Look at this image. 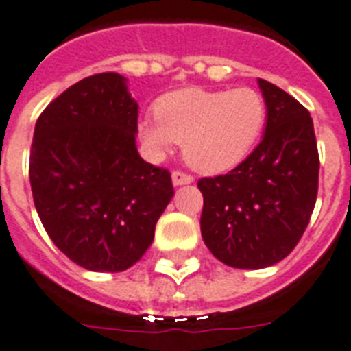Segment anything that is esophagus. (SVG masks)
Instances as JSON below:
<instances>
[{"mask_svg":"<svg viewBox=\"0 0 351 351\" xmlns=\"http://www.w3.org/2000/svg\"><path fill=\"white\" fill-rule=\"evenodd\" d=\"M172 182H173V186H181V184H190V182H193V178L190 176V173L176 170V172L172 173Z\"/></svg>","mask_w":351,"mask_h":351,"instance_id":"34e87169","label":"esophagus"}]
</instances>
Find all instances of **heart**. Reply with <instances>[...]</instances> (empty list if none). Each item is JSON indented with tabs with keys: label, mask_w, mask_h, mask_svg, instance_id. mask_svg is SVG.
<instances>
[{
	"label": "heart",
	"mask_w": 351,
	"mask_h": 351,
	"mask_svg": "<svg viewBox=\"0 0 351 351\" xmlns=\"http://www.w3.org/2000/svg\"><path fill=\"white\" fill-rule=\"evenodd\" d=\"M154 118L138 123V136L152 158H163L178 141L192 169L221 173L256 147L267 121V102L253 88H186L158 98Z\"/></svg>",
	"instance_id": "b5f03b06"
}]
</instances>
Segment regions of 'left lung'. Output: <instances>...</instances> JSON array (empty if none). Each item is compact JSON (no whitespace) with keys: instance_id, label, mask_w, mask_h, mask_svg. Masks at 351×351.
<instances>
[{"instance_id":"left-lung-1","label":"left lung","mask_w":351,"mask_h":351,"mask_svg":"<svg viewBox=\"0 0 351 351\" xmlns=\"http://www.w3.org/2000/svg\"><path fill=\"white\" fill-rule=\"evenodd\" d=\"M267 102L265 134L231 172L199 179L204 197L201 233L215 258L237 269L283 260L305 233L319 182L311 112L296 98L258 78Z\"/></svg>"}]
</instances>
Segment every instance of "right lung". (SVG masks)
Instances as JSON below:
<instances>
[{"instance_id": "obj_1", "label": "right lung", "mask_w": 351, "mask_h": 351, "mask_svg": "<svg viewBox=\"0 0 351 351\" xmlns=\"http://www.w3.org/2000/svg\"><path fill=\"white\" fill-rule=\"evenodd\" d=\"M136 134L138 104L118 73L82 78L37 118L34 204L53 244L89 271L132 267L173 197L170 172L141 159Z\"/></svg>"}]
</instances>
